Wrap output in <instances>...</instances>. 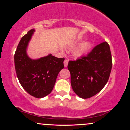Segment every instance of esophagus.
Masks as SVG:
<instances>
[{"mask_svg":"<svg viewBox=\"0 0 130 130\" xmlns=\"http://www.w3.org/2000/svg\"><path fill=\"white\" fill-rule=\"evenodd\" d=\"M64 66L65 67H67V65H68V60H67V59H65V60H64Z\"/></svg>","mask_w":130,"mask_h":130,"instance_id":"obj_1","label":"esophagus"}]
</instances>
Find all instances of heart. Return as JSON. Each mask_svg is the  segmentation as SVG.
Listing matches in <instances>:
<instances>
[{"mask_svg":"<svg viewBox=\"0 0 130 130\" xmlns=\"http://www.w3.org/2000/svg\"><path fill=\"white\" fill-rule=\"evenodd\" d=\"M79 43V41H77L76 42H74V44H78ZM92 46V44L90 41H84L83 43L80 44L79 46L76 49V50L75 51V54L76 56L77 57H80L83 56V54H84L85 53H87V52L91 48V47Z\"/></svg>","mask_w":130,"mask_h":130,"instance_id":"1","label":"heart"}]
</instances>
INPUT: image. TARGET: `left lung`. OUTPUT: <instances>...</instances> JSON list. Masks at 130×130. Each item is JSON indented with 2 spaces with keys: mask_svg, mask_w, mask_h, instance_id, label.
Masks as SVG:
<instances>
[{
  "mask_svg": "<svg viewBox=\"0 0 130 130\" xmlns=\"http://www.w3.org/2000/svg\"><path fill=\"white\" fill-rule=\"evenodd\" d=\"M112 65L110 47L106 41L95 46L87 56L69 61L67 67L74 93L82 98L99 93L108 82Z\"/></svg>",
  "mask_w": 130,
  "mask_h": 130,
  "instance_id": "obj_1",
  "label": "left lung"
}]
</instances>
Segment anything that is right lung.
<instances>
[{"mask_svg":"<svg viewBox=\"0 0 130 130\" xmlns=\"http://www.w3.org/2000/svg\"><path fill=\"white\" fill-rule=\"evenodd\" d=\"M34 32V29L30 30L21 39L14 54V65L23 89L34 97L43 98L53 90L58 74L64 68L65 58L51 54L37 59L30 58L27 49Z\"/></svg>","mask_w":130,"mask_h":130,"instance_id":"1","label":"right lung"}]
</instances>
